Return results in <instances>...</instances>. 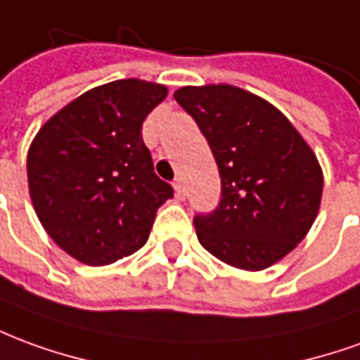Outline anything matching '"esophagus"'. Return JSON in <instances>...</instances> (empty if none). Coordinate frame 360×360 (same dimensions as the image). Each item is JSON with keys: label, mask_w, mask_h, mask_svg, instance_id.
Masks as SVG:
<instances>
[{"label": "esophagus", "mask_w": 360, "mask_h": 360, "mask_svg": "<svg viewBox=\"0 0 360 360\" xmlns=\"http://www.w3.org/2000/svg\"><path fill=\"white\" fill-rule=\"evenodd\" d=\"M173 188H175V195H177V198H185V183H183V179H175L173 181Z\"/></svg>", "instance_id": "1"}]
</instances>
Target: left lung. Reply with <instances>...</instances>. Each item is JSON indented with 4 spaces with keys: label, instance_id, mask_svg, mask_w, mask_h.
<instances>
[{
    "label": "left lung",
    "instance_id": "8db88e82",
    "mask_svg": "<svg viewBox=\"0 0 360 360\" xmlns=\"http://www.w3.org/2000/svg\"><path fill=\"white\" fill-rule=\"evenodd\" d=\"M175 101L212 150L222 197L195 216L200 245L232 267L261 271L306 238L318 216L323 173L281 110L233 85L181 87Z\"/></svg>",
    "mask_w": 360,
    "mask_h": 360
}]
</instances>
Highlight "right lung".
Instances as JSON below:
<instances>
[{
  "instance_id": "add662e5",
  "label": "right lung",
  "mask_w": 360,
  "mask_h": 360,
  "mask_svg": "<svg viewBox=\"0 0 360 360\" xmlns=\"http://www.w3.org/2000/svg\"><path fill=\"white\" fill-rule=\"evenodd\" d=\"M167 87L117 79L93 87L49 119L32 140L27 177L42 228L91 267L138 251L173 187L154 172L142 122Z\"/></svg>"
}]
</instances>
